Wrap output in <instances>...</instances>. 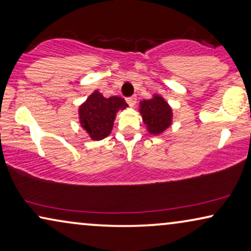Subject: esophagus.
<instances>
[{
    "label": "esophagus",
    "instance_id": "34e87169",
    "mask_svg": "<svg viewBox=\"0 0 251 251\" xmlns=\"http://www.w3.org/2000/svg\"><path fill=\"white\" fill-rule=\"evenodd\" d=\"M126 102L128 103L129 107H134L136 104V97H130L126 99Z\"/></svg>",
    "mask_w": 251,
    "mask_h": 251
}]
</instances>
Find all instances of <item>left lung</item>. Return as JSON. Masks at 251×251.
I'll return each instance as SVG.
<instances>
[{
	"label": "left lung",
	"mask_w": 251,
	"mask_h": 251,
	"mask_svg": "<svg viewBox=\"0 0 251 251\" xmlns=\"http://www.w3.org/2000/svg\"><path fill=\"white\" fill-rule=\"evenodd\" d=\"M139 111L148 132L153 135H159L172 125V108L160 95L153 94L149 100L141 101Z\"/></svg>",
	"instance_id": "8db88e82"
}]
</instances>
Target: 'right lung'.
Segmentation results:
<instances>
[{"mask_svg":"<svg viewBox=\"0 0 251 251\" xmlns=\"http://www.w3.org/2000/svg\"><path fill=\"white\" fill-rule=\"evenodd\" d=\"M128 104L121 97L104 98L99 91H94L86 101L79 105L80 126L86 130L92 140L100 141L111 133L116 114Z\"/></svg>","mask_w":251,"mask_h":251,"instance_id":"add662e5","label":"right lung"}]
</instances>
